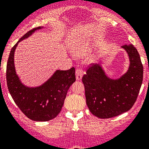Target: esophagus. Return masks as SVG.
I'll return each mask as SVG.
<instances>
[{"mask_svg":"<svg viewBox=\"0 0 149 149\" xmlns=\"http://www.w3.org/2000/svg\"><path fill=\"white\" fill-rule=\"evenodd\" d=\"M82 76H83V72H82V70L79 69V68H77L76 70V80H81L82 78Z\"/></svg>","mask_w":149,"mask_h":149,"instance_id":"34e87169","label":"esophagus"}]
</instances>
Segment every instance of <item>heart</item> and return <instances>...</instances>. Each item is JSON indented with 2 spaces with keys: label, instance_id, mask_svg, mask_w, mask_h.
<instances>
[{
  "label": "heart",
  "instance_id": "b5f03b06",
  "mask_svg": "<svg viewBox=\"0 0 149 149\" xmlns=\"http://www.w3.org/2000/svg\"><path fill=\"white\" fill-rule=\"evenodd\" d=\"M82 52H82L81 49H77V50H76V53H77L78 55H82Z\"/></svg>",
  "mask_w": 149,
  "mask_h": 149
}]
</instances>
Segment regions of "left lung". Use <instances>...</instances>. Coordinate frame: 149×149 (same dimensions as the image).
I'll list each match as a JSON object with an SVG mask.
<instances>
[{
  "label": "left lung",
  "mask_w": 149,
  "mask_h": 149,
  "mask_svg": "<svg viewBox=\"0 0 149 149\" xmlns=\"http://www.w3.org/2000/svg\"><path fill=\"white\" fill-rule=\"evenodd\" d=\"M121 48L127 52L130 61L125 74L112 79L101 64H93L82 77L88 107L100 118H109L130 110L143 83V66L139 52L132 44Z\"/></svg>",
  "instance_id": "obj_1"
}]
</instances>
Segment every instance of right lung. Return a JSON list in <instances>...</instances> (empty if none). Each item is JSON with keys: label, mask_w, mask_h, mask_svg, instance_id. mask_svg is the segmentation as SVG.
I'll return each mask as SVG.
<instances>
[{"label": "right lung", "mask_w": 149, "mask_h": 149, "mask_svg": "<svg viewBox=\"0 0 149 149\" xmlns=\"http://www.w3.org/2000/svg\"><path fill=\"white\" fill-rule=\"evenodd\" d=\"M43 27L27 32L12 48L6 64L7 87L15 104L30 119L47 121L55 118L61 110L67 91L76 81L75 68L68 70H57L47 81L40 86L28 87L24 85L15 72L14 53L18 44Z\"/></svg>", "instance_id": "1"}]
</instances>
